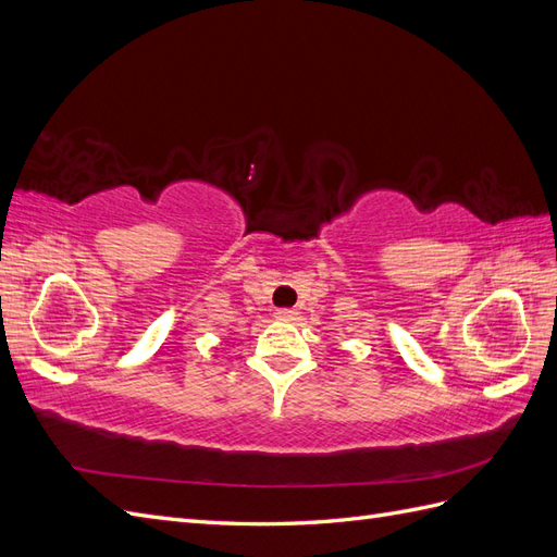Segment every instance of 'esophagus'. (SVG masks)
<instances>
[{
	"label": "esophagus",
	"instance_id": "1",
	"mask_svg": "<svg viewBox=\"0 0 557 557\" xmlns=\"http://www.w3.org/2000/svg\"><path fill=\"white\" fill-rule=\"evenodd\" d=\"M295 315H297L295 309H278L276 311V318H281V320H293Z\"/></svg>",
	"mask_w": 557,
	"mask_h": 557
}]
</instances>
